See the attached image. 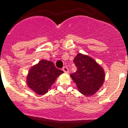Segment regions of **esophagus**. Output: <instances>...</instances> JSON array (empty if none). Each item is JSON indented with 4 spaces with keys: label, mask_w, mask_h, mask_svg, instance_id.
Listing matches in <instances>:
<instances>
[{
    "label": "esophagus",
    "mask_w": 128,
    "mask_h": 128,
    "mask_svg": "<svg viewBox=\"0 0 128 128\" xmlns=\"http://www.w3.org/2000/svg\"><path fill=\"white\" fill-rule=\"evenodd\" d=\"M63 70L64 71V72H65V73H68V72H69V71H68V68L67 66H63Z\"/></svg>",
    "instance_id": "obj_1"
}]
</instances>
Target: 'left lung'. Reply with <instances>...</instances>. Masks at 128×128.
Listing matches in <instances>:
<instances>
[{"label":"left lung","mask_w":128,"mask_h":128,"mask_svg":"<svg viewBox=\"0 0 128 128\" xmlns=\"http://www.w3.org/2000/svg\"><path fill=\"white\" fill-rule=\"evenodd\" d=\"M74 62L78 69L70 77L78 90L86 97L94 96L103 84L104 70L92 58L81 53L77 54Z\"/></svg>","instance_id":"left-lung-1"}]
</instances>
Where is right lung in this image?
Returning a JSON list of instances; mask_svg holds the SVG:
<instances>
[{"instance_id": "obj_1", "label": "right lung", "mask_w": 128, "mask_h": 128, "mask_svg": "<svg viewBox=\"0 0 128 128\" xmlns=\"http://www.w3.org/2000/svg\"><path fill=\"white\" fill-rule=\"evenodd\" d=\"M63 73L52 62L42 60L29 69L26 82L34 93L43 96L48 92L58 77Z\"/></svg>"}]
</instances>
